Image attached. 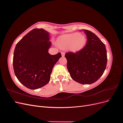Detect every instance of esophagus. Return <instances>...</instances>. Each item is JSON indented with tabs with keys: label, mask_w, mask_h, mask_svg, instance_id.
Here are the masks:
<instances>
[{
	"label": "esophagus",
	"mask_w": 123,
	"mask_h": 123,
	"mask_svg": "<svg viewBox=\"0 0 123 123\" xmlns=\"http://www.w3.org/2000/svg\"><path fill=\"white\" fill-rule=\"evenodd\" d=\"M61 54H62V56H65V52H61Z\"/></svg>",
	"instance_id": "obj_1"
}]
</instances>
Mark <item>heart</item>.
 <instances>
[{"label":"heart","instance_id":"1","mask_svg":"<svg viewBox=\"0 0 123 123\" xmlns=\"http://www.w3.org/2000/svg\"><path fill=\"white\" fill-rule=\"evenodd\" d=\"M86 42V38L79 33L65 35L58 40V44L64 49L71 48L73 51L80 50L84 47Z\"/></svg>","mask_w":123,"mask_h":123}]
</instances>
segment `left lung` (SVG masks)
<instances>
[{"label": "left lung", "mask_w": 123, "mask_h": 123, "mask_svg": "<svg viewBox=\"0 0 123 123\" xmlns=\"http://www.w3.org/2000/svg\"><path fill=\"white\" fill-rule=\"evenodd\" d=\"M81 31L87 35L85 46L75 53L67 52L65 57L72 79L81 84H91L97 81L105 71L107 51L105 44L93 33L85 29Z\"/></svg>", "instance_id": "obj_1"}]
</instances>
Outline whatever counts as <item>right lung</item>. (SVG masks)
<instances>
[{
    "instance_id": "1",
    "label": "right lung",
    "mask_w": 123,
    "mask_h": 123,
    "mask_svg": "<svg viewBox=\"0 0 123 123\" xmlns=\"http://www.w3.org/2000/svg\"><path fill=\"white\" fill-rule=\"evenodd\" d=\"M49 33L34 29L18 42L14 52L13 65L17 79L25 87L36 89L47 85L54 65L62 57L60 52L48 53L51 46Z\"/></svg>"
}]
</instances>
